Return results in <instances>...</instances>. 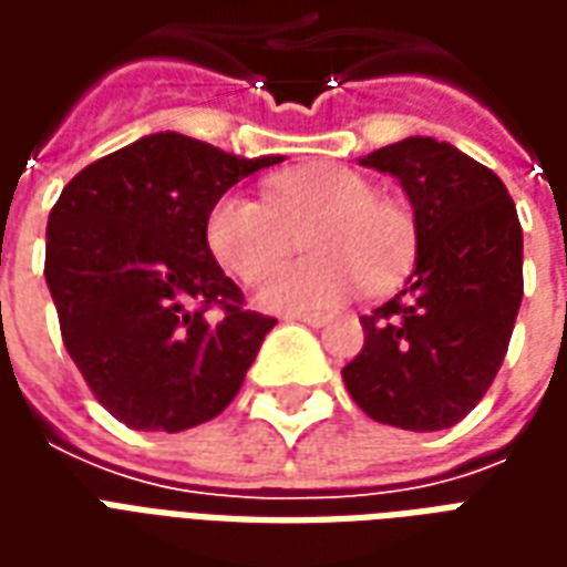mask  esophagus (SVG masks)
<instances>
[{
  "instance_id": "34e87169",
  "label": "esophagus",
  "mask_w": 567,
  "mask_h": 567,
  "mask_svg": "<svg viewBox=\"0 0 567 567\" xmlns=\"http://www.w3.org/2000/svg\"><path fill=\"white\" fill-rule=\"evenodd\" d=\"M285 321H303L309 328H321V324H328L331 316H324V312H288Z\"/></svg>"
}]
</instances>
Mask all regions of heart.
Wrapping results in <instances>:
<instances>
[{"instance_id":"b5f03b06","label":"heart","mask_w":567,"mask_h":567,"mask_svg":"<svg viewBox=\"0 0 567 567\" xmlns=\"http://www.w3.org/2000/svg\"><path fill=\"white\" fill-rule=\"evenodd\" d=\"M267 203L230 190L206 215L212 258L239 282H258L290 250L303 223L307 259L270 272L258 300L270 309H328L355 297L364 285L389 291L404 279L416 255L413 215L377 197L364 175L337 163H307L272 175Z\"/></svg>"}]
</instances>
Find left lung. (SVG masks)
<instances>
[{
    "instance_id": "8db88e82",
    "label": "left lung",
    "mask_w": 567,
    "mask_h": 567,
    "mask_svg": "<svg viewBox=\"0 0 567 567\" xmlns=\"http://www.w3.org/2000/svg\"><path fill=\"white\" fill-rule=\"evenodd\" d=\"M394 175L416 212V267L361 316L364 346L343 368L352 401L404 431H443L501 370L523 303V227L507 187L446 142L410 136L361 157Z\"/></svg>"
}]
</instances>
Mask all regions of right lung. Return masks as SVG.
<instances>
[{
	"instance_id": "1",
	"label": "right lung",
	"mask_w": 567,
	"mask_h": 567,
	"mask_svg": "<svg viewBox=\"0 0 567 567\" xmlns=\"http://www.w3.org/2000/svg\"><path fill=\"white\" fill-rule=\"evenodd\" d=\"M279 161L154 133L63 187L48 215L44 279L69 358L117 422L175 434L236 398L276 319L246 309L212 258L206 215L227 187Z\"/></svg>"
}]
</instances>
